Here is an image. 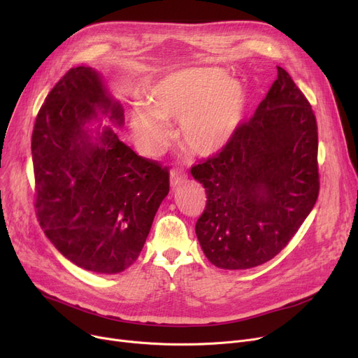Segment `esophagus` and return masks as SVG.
Returning a JSON list of instances; mask_svg holds the SVG:
<instances>
[{
    "mask_svg": "<svg viewBox=\"0 0 358 358\" xmlns=\"http://www.w3.org/2000/svg\"><path fill=\"white\" fill-rule=\"evenodd\" d=\"M185 178H187V176H185L182 171H180V169H173V171H171V177H169V180H171V185H173V187H176V185L184 182Z\"/></svg>",
    "mask_w": 358,
    "mask_h": 358,
    "instance_id": "esophagus-1",
    "label": "esophagus"
}]
</instances>
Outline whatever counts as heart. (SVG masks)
<instances>
[{"instance_id": "heart-1", "label": "heart", "mask_w": 358, "mask_h": 358, "mask_svg": "<svg viewBox=\"0 0 358 358\" xmlns=\"http://www.w3.org/2000/svg\"><path fill=\"white\" fill-rule=\"evenodd\" d=\"M242 87L215 68L178 71L149 88L146 108L131 115V129L148 152L169 136L164 120H180L184 143L199 155H215L227 146L242 120Z\"/></svg>"}]
</instances>
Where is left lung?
Returning a JSON list of instances; mask_svg holds the SVG:
<instances>
[{
  "label": "left lung",
  "instance_id": "obj_1",
  "mask_svg": "<svg viewBox=\"0 0 358 358\" xmlns=\"http://www.w3.org/2000/svg\"><path fill=\"white\" fill-rule=\"evenodd\" d=\"M277 80L255 115L220 152L192 166L208 201L196 223L213 266L245 270L283 250L319 194L317 124L290 75Z\"/></svg>",
  "mask_w": 358,
  "mask_h": 358
}]
</instances>
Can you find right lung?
<instances>
[{
	"label": "right lung",
	"instance_id": "right-lung-1",
	"mask_svg": "<svg viewBox=\"0 0 358 358\" xmlns=\"http://www.w3.org/2000/svg\"><path fill=\"white\" fill-rule=\"evenodd\" d=\"M99 111L123 124L122 106L88 66L71 68L48 94L31 135L34 210L65 258L115 274L139 257L169 173L135 154L110 126L99 124L92 136L85 126L101 120Z\"/></svg>",
	"mask_w": 358,
	"mask_h": 358
}]
</instances>
